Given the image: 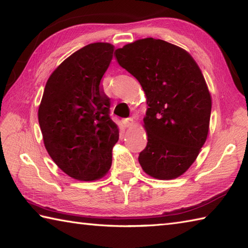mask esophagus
Instances as JSON below:
<instances>
[{
	"label": "esophagus",
	"mask_w": 248,
	"mask_h": 248,
	"mask_svg": "<svg viewBox=\"0 0 248 248\" xmlns=\"http://www.w3.org/2000/svg\"><path fill=\"white\" fill-rule=\"evenodd\" d=\"M123 123L124 124L125 128H132L134 125V120L133 118H127V119H124Z\"/></svg>",
	"instance_id": "1"
}]
</instances>
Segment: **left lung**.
Segmentation results:
<instances>
[{"label": "left lung", "mask_w": 248, "mask_h": 248, "mask_svg": "<svg viewBox=\"0 0 248 248\" xmlns=\"http://www.w3.org/2000/svg\"><path fill=\"white\" fill-rule=\"evenodd\" d=\"M116 59L138 78L149 107L141 168L160 180L182 176L207 140L211 116V93L197 62L180 46L155 38L124 46Z\"/></svg>", "instance_id": "left-lung-1"}]
</instances>
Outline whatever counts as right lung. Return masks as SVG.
Wrapping results in <instances>:
<instances>
[{
	"instance_id": "1",
	"label": "right lung",
	"mask_w": 248,
	"mask_h": 248,
	"mask_svg": "<svg viewBox=\"0 0 248 248\" xmlns=\"http://www.w3.org/2000/svg\"><path fill=\"white\" fill-rule=\"evenodd\" d=\"M114 46L94 43L62 62L46 81L38 121L46 151L68 176L96 181L108 172L118 125L109 117V98L100 82Z\"/></svg>"
}]
</instances>
